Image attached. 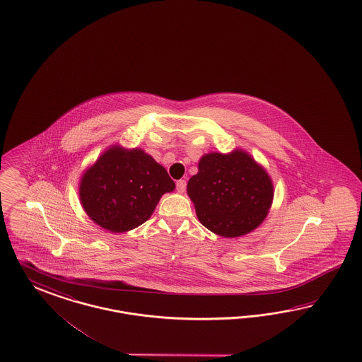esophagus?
<instances>
[{
	"instance_id": "34e87169",
	"label": "esophagus",
	"mask_w": 362,
	"mask_h": 362,
	"mask_svg": "<svg viewBox=\"0 0 362 362\" xmlns=\"http://www.w3.org/2000/svg\"><path fill=\"white\" fill-rule=\"evenodd\" d=\"M175 187H177L178 193H184V192L187 190V181H185V180H178V181L175 182Z\"/></svg>"
}]
</instances>
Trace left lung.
Wrapping results in <instances>:
<instances>
[{
    "label": "left lung",
    "mask_w": 362,
    "mask_h": 362,
    "mask_svg": "<svg viewBox=\"0 0 362 362\" xmlns=\"http://www.w3.org/2000/svg\"><path fill=\"white\" fill-rule=\"evenodd\" d=\"M187 194L199 222L222 237H240L256 229L268 214L273 184L267 170L244 151L204 154Z\"/></svg>",
    "instance_id": "obj_1"
}]
</instances>
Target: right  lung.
<instances>
[{"label":"right lung","instance_id":"obj_1","mask_svg":"<svg viewBox=\"0 0 362 362\" xmlns=\"http://www.w3.org/2000/svg\"><path fill=\"white\" fill-rule=\"evenodd\" d=\"M175 187L152 156L115 145L82 175L80 199L90 220L122 233L148 221L161 196Z\"/></svg>","mask_w":362,"mask_h":362}]
</instances>
